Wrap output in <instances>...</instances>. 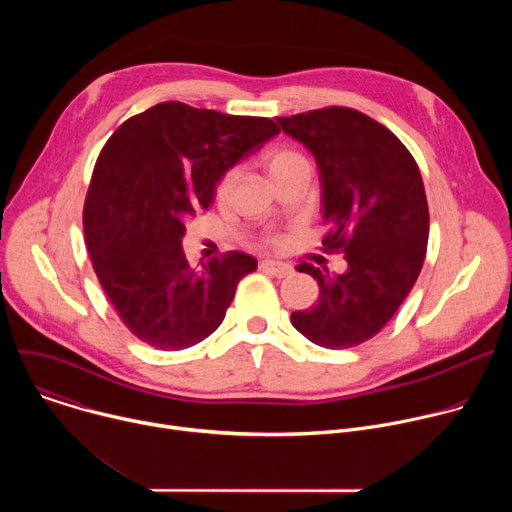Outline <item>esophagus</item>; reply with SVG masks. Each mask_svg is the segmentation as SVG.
I'll use <instances>...</instances> for the list:
<instances>
[{
    "mask_svg": "<svg viewBox=\"0 0 512 512\" xmlns=\"http://www.w3.org/2000/svg\"><path fill=\"white\" fill-rule=\"evenodd\" d=\"M261 269L269 275H275V277H287V275L294 273V269H291L287 263H277V261H269V259L261 263Z\"/></svg>",
    "mask_w": 512,
    "mask_h": 512,
    "instance_id": "1",
    "label": "esophagus"
}]
</instances>
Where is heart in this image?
<instances>
[{
  "label": "heart",
  "mask_w": 512,
  "mask_h": 512,
  "mask_svg": "<svg viewBox=\"0 0 512 512\" xmlns=\"http://www.w3.org/2000/svg\"><path fill=\"white\" fill-rule=\"evenodd\" d=\"M259 164H261V168L265 170L267 178L273 182L275 178H279L281 174H285L287 170H291L294 166L306 164V160H304V156L298 154L296 150H289V148H269V150H265V152L261 154ZM231 184H233V174L229 172V174H225V178L221 180V184H218V188H216L218 198H225V196L229 194Z\"/></svg>",
  "instance_id": "1"
}]
</instances>
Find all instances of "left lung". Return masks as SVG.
<instances>
[{
    "label": "left lung",
    "mask_w": 512,
    "mask_h": 512,
    "mask_svg": "<svg viewBox=\"0 0 512 512\" xmlns=\"http://www.w3.org/2000/svg\"><path fill=\"white\" fill-rule=\"evenodd\" d=\"M277 121L316 158L330 227L322 245L348 263L340 275L300 265L320 296L310 310L291 314V324L324 348L358 346L393 318L421 271L429 210L419 168L395 133L348 107Z\"/></svg>",
    "instance_id": "8db88e82"
}]
</instances>
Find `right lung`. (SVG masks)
Here are the masks:
<instances>
[{"label": "right lung", "instance_id": "obj_1", "mask_svg": "<svg viewBox=\"0 0 512 512\" xmlns=\"http://www.w3.org/2000/svg\"><path fill=\"white\" fill-rule=\"evenodd\" d=\"M277 133L267 117L166 101L107 139L85 200V241L109 302L141 342L182 350L225 320L257 259L231 251L192 269L182 237L218 180Z\"/></svg>", "mask_w": 512, "mask_h": 512}]
</instances>
